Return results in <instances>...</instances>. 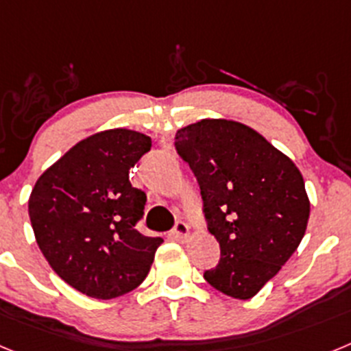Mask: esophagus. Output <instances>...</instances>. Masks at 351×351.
I'll use <instances>...</instances> for the list:
<instances>
[{"instance_id": "1", "label": "esophagus", "mask_w": 351, "mask_h": 351, "mask_svg": "<svg viewBox=\"0 0 351 351\" xmlns=\"http://www.w3.org/2000/svg\"><path fill=\"white\" fill-rule=\"evenodd\" d=\"M172 235L182 243V241H186V239H188V235H190V226L186 225L182 219H179V221H176V225H173Z\"/></svg>"}]
</instances>
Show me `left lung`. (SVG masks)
I'll list each match as a JSON object with an SVG mask.
<instances>
[{
  "instance_id": "left-lung-1",
  "label": "left lung",
  "mask_w": 351,
  "mask_h": 351,
  "mask_svg": "<svg viewBox=\"0 0 351 351\" xmlns=\"http://www.w3.org/2000/svg\"><path fill=\"white\" fill-rule=\"evenodd\" d=\"M200 186L207 228L221 250L207 283L234 299L255 297L299 247L309 198L295 163L250 126L202 119L176 133Z\"/></svg>"
}]
</instances>
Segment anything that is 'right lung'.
Segmentation results:
<instances>
[{
  "label": "right lung",
  "instance_id": "add662e5",
  "mask_svg": "<svg viewBox=\"0 0 351 351\" xmlns=\"http://www.w3.org/2000/svg\"><path fill=\"white\" fill-rule=\"evenodd\" d=\"M151 138L126 128L84 138L49 167L27 210L36 244L70 287L93 299H114L145 280L161 237L135 228L145 193L130 182Z\"/></svg>",
  "mask_w": 351,
  "mask_h": 351
}]
</instances>
